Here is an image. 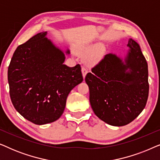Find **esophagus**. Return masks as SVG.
Here are the masks:
<instances>
[{"label":"esophagus","instance_id":"esophagus-1","mask_svg":"<svg viewBox=\"0 0 160 160\" xmlns=\"http://www.w3.org/2000/svg\"><path fill=\"white\" fill-rule=\"evenodd\" d=\"M82 74H83V76H84V78H85V76H86L87 72H88V71H87V68L84 67V66H82Z\"/></svg>","mask_w":160,"mask_h":160}]
</instances>
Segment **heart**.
I'll list each match as a JSON object with an SVG mask.
<instances>
[{"label": "heart", "instance_id": "1", "mask_svg": "<svg viewBox=\"0 0 160 160\" xmlns=\"http://www.w3.org/2000/svg\"><path fill=\"white\" fill-rule=\"evenodd\" d=\"M76 52L80 55L86 56V61L89 64L98 62L102 58L105 53V49L101 44L95 45L92 43H84L78 45L76 48Z\"/></svg>", "mask_w": 160, "mask_h": 160}]
</instances>
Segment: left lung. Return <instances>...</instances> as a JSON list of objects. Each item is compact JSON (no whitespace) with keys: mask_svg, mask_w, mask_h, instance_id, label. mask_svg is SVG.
Masks as SVG:
<instances>
[{"mask_svg":"<svg viewBox=\"0 0 160 160\" xmlns=\"http://www.w3.org/2000/svg\"><path fill=\"white\" fill-rule=\"evenodd\" d=\"M128 47L124 63L115 54H108L85 77L94 113L113 126L132 122L148 100L147 62L138 43L132 38L129 39Z\"/></svg>","mask_w":160,"mask_h":160,"instance_id":"obj_1","label":"left lung"}]
</instances>
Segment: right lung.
I'll list each match as a JSON object with an SVG mask.
<instances>
[{"mask_svg":"<svg viewBox=\"0 0 160 160\" xmlns=\"http://www.w3.org/2000/svg\"><path fill=\"white\" fill-rule=\"evenodd\" d=\"M46 35L40 32L19 45L8 68L13 106L24 118L38 125L61 117L70 92L83 81L81 65L63 64L64 53Z\"/></svg>","mask_w":160,"mask_h":160,"instance_id":"obj_1","label":"right lung"}]
</instances>
